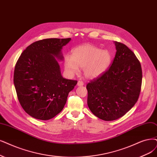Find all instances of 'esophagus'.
I'll use <instances>...</instances> for the list:
<instances>
[{
	"mask_svg": "<svg viewBox=\"0 0 157 157\" xmlns=\"http://www.w3.org/2000/svg\"><path fill=\"white\" fill-rule=\"evenodd\" d=\"M77 85L78 86H83L84 85V83L82 82V81H78Z\"/></svg>",
	"mask_w": 157,
	"mask_h": 157,
	"instance_id": "esophagus-1",
	"label": "esophagus"
}]
</instances>
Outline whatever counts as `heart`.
Listing matches in <instances>:
<instances>
[{"label":"heart","instance_id":"heart-1","mask_svg":"<svg viewBox=\"0 0 157 157\" xmlns=\"http://www.w3.org/2000/svg\"><path fill=\"white\" fill-rule=\"evenodd\" d=\"M111 61V54L107 50H101L94 45L85 44L74 49L72 56L67 55L64 65L70 74H77L79 69H83L85 76L93 79L106 72Z\"/></svg>","mask_w":157,"mask_h":157}]
</instances>
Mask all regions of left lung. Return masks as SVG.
<instances>
[{
    "mask_svg": "<svg viewBox=\"0 0 157 157\" xmlns=\"http://www.w3.org/2000/svg\"><path fill=\"white\" fill-rule=\"evenodd\" d=\"M112 65L101 76L86 85L88 106L96 117L105 121L122 117L136 103L141 90L140 61L126 45L114 42Z\"/></svg>",
    "mask_w": 157,
    "mask_h": 157,
    "instance_id": "1",
    "label": "left lung"
}]
</instances>
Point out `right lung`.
<instances>
[{
    "label": "right lung",
    "mask_w": 157,
    "mask_h": 157,
    "mask_svg": "<svg viewBox=\"0 0 157 157\" xmlns=\"http://www.w3.org/2000/svg\"><path fill=\"white\" fill-rule=\"evenodd\" d=\"M71 38L45 39L23 51L14 71L17 98L25 111L41 120L54 118L64 108L68 93L78 82L63 78L57 60Z\"/></svg>",
    "instance_id": "add662e5"
}]
</instances>
